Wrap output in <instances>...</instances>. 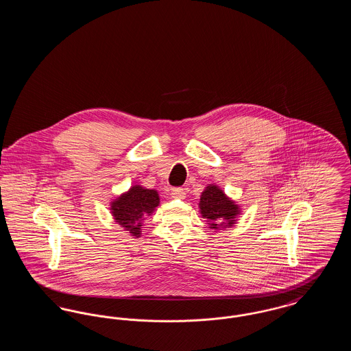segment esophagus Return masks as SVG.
I'll return each mask as SVG.
<instances>
[{
    "label": "esophagus",
    "mask_w": 351,
    "mask_h": 351,
    "mask_svg": "<svg viewBox=\"0 0 351 351\" xmlns=\"http://www.w3.org/2000/svg\"><path fill=\"white\" fill-rule=\"evenodd\" d=\"M171 197L173 199H184L185 193H184L183 188H172L171 192H169Z\"/></svg>",
    "instance_id": "34e87169"
}]
</instances>
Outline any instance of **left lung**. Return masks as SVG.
<instances>
[{
  "label": "left lung",
  "mask_w": 351,
  "mask_h": 351,
  "mask_svg": "<svg viewBox=\"0 0 351 351\" xmlns=\"http://www.w3.org/2000/svg\"><path fill=\"white\" fill-rule=\"evenodd\" d=\"M199 208L201 217L215 232L234 226L242 213L241 206L216 184H208L201 192Z\"/></svg>",
  "instance_id": "8db88e82"
}]
</instances>
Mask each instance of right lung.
Masks as SVG:
<instances>
[{
    "mask_svg": "<svg viewBox=\"0 0 351 351\" xmlns=\"http://www.w3.org/2000/svg\"><path fill=\"white\" fill-rule=\"evenodd\" d=\"M159 204L160 197L156 189L135 184L110 201L109 209L114 222L123 228L130 237L139 238L142 237L145 219L156 210Z\"/></svg>",
    "mask_w": 351,
    "mask_h": 351,
    "instance_id": "obj_1",
    "label": "right lung"
}]
</instances>
